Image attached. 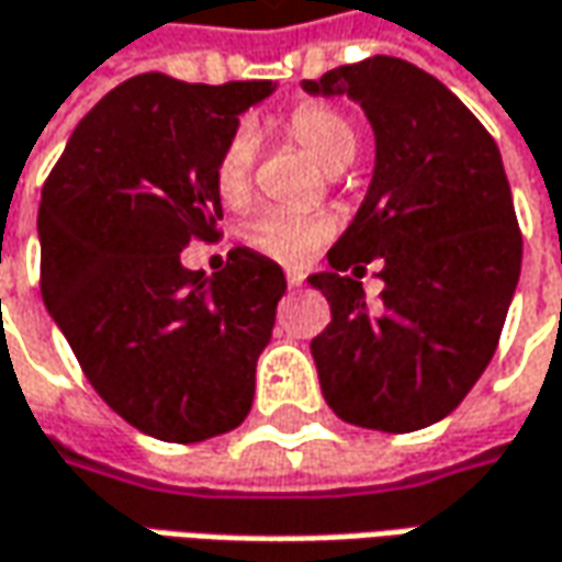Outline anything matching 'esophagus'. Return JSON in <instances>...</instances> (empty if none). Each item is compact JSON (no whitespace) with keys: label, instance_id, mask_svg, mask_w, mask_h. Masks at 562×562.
I'll return each mask as SVG.
<instances>
[{"label":"esophagus","instance_id":"esophagus-1","mask_svg":"<svg viewBox=\"0 0 562 562\" xmlns=\"http://www.w3.org/2000/svg\"><path fill=\"white\" fill-rule=\"evenodd\" d=\"M285 282H289V289H301L304 273H299V270H289V273H285Z\"/></svg>","mask_w":562,"mask_h":562}]
</instances>
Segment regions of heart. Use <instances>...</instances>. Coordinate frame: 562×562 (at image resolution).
<instances>
[{
  "mask_svg": "<svg viewBox=\"0 0 562 562\" xmlns=\"http://www.w3.org/2000/svg\"><path fill=\"white\" fill-rule=\"evenodd\" d=\"M282 130L301 146L323 170L339 173L358 158L360 136L355 121L333 105H299ZM255 180V136L239 126L229 133L214 161V189L226 207H243L251 199ZM329 236V223L323 217L289 214V211H263L243 229L245 245L263 258L280 263L307 261Z\"/></svg>",
  "mask_w": 562,
  "mask_h": 562,
  "instance_id": "1",
  "label": "heart"
}]
</instances>
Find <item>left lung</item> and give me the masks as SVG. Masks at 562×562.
<instances>
[{
    "label": "left lung",
    "instance_id": "8db88e82",
    "mask_svg": "<svg viewBox=\"0 0 562 562\" xmlns=\"http://www.w3.org/2000/svg\"><path fill=\"white\" fill-rule=\"evenodd\" d=\"M351 95L376 133V170L355 223L329 248L319 289L333 319L311 341L333 414L414 432L448 416L485 373L522 263V233L492 133L432 74L373 55L304 80ZM386 289L367 308L366 263Z\"/></svg>",
    "mask_w": 562,
    "mask_h": 562
}]
</instances>
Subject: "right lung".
I'll return each instance as SVG.
<instances>
[{
  "label": "right lung",
  "mask_w": 562,
  "mask_h": 562,
  "mask_svg": "<svg viewBox=\"0 0 562 562\" xmlns=\"http://www.w3.org/2000/svg\"><path fill=\"white\" fill-rule=\"evenodd\" d=\"M270 92L273 80L130 77L77 124L43 183V301L89 385L161 441L223 436L251 411L280 263L233 248L207 282L180 251L221 239L217 151Z\"/></svg>",
  "instance_id": "obj_1"
}]
</instances>
